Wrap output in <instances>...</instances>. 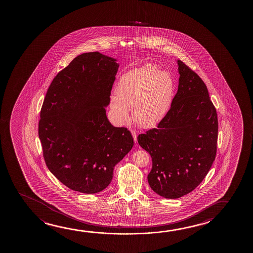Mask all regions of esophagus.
Returning a JSON list of instances; mask_svg holds the SVG:
<instances>
[{"instance_id": "34e87169", "label": "esophagus", "mask_w": 253, "mask_h": 253, "mask_svg": "<svg viewBox=\"0 0 253 253\" xmlns=\"http://www.w3.org/2000/svg\"><path fill=\"white\" fill-rule=\"evenodd\" d=\"M130 132H131L132 135H133L134 141L136 142V140H137V133H136L135 129H130Z\"/></svg>"}]
</instances>
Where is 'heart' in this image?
Masks as SVG:
<instances>
[{
    "label": "heart",
    "mask_w": 253,
    "mask_h": 253,
    "mask_svg": "<svg viewBox=\"0 0 253 253\" xmlns=\"http://www.w3.org/2000/svg\"><path fill=\"white\" fill-rule=\"evenodd\" d=\"M174 83L169 73L158 71L152 65L132 70L122 77L116 96L110 101L116 121L124 124L129 118L141 127L156 125L166 115L173 99Z\"/></svg>",
    "instance_id": "b5f03b06"
}]
</instances>
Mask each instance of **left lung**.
Segmentation results:
<instances>
[{
  "label": "left lung",
  "instance_id": "8db88e82",
  "mask_svg": "<svg viewBox=\"0 0 253 253\" xmlns=\"http://www.w3.org/2000/svg\"><path fill=\"white\" fill-rule=\"evenodd\" d=\"M179 85L156 128L137 136L152 158L148 175L154 192L168 199L189 194L204 180L216 157L218 117L208 88L180 59Z\"/></svg>",
  "mask_w": 253,
  "mask_h": 253
}]
</instances>
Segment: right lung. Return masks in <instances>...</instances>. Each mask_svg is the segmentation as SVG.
I'll return each instance as SVG.
<instances>
[{
	"instance_id": "right-lung-1",
	"label": "right lung",
	"mask_w": 253,
	"mask_h": 253,
	"mask_svg": "<svg viewBox=\"0 0 253 253\" xmlns=\"http://www.w3.org/2000/svg\"><path fill=\"white\" fill-rule=\"evenodd\" d=\"M118 64L98 52L76 57L52 80L39 121L45 164L70 189L96 194L134 145L130 131L105 113Z\"/></svg>"
}]
</instances>
